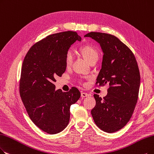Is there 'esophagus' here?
Returning <instances> with one entry per match:
<instances>
[{"mask_svg":"<svg viewBox=\"0 0 154 154\" xmlns=\"http://www.w3.org/2000/svg\"><path fill=\"white\" fill-rule=\"evenodd\" d=\"M81 96H82V97H88L89 94H88L87 93H85V92H82V93L81 94Z\"/></svg>","mask_w":154,"mask_h":154,"instance_id":"34e87169","label":"esophagus"}]
</instances>
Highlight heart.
<instances>
[{"instance_id":"b5f03b06","label":"heart","mask_w":154,"mask_h":154,"mask_svg":"<svg viewBox=\"0 0 154 154\" xmlns=\"http://www.w3.org/2000/svg\"><path fill=\"white\" fill-rule=\"evenodd\" d=\"M79 52L82 54L83 57L87 60L88 63L95 59L98 58V52L94 47L90 45H85L79 48ZM73 60V56L72 52L67 51L65 56V64L67 67H69Z\"/></svg>"}]
</instances>
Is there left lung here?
<instances>
[{
  "label": "left lung",
  "instance_id": "left-lung-1",
  "mask_svg": "<svg viewBox=\"0 0 154 154\" xmlns=\"http://www.w3.org/2000/svg\"><path fill=\"white\" fill-rule=\"evenodd\" d=\"M99 43L103 52L96 86L109 85L103 98L94 94L91 114L96 125L107 133L118 131L130 120L137 103L140 84L138 66L130 48L115 36L99 32L85 35Z\"/></svg>",
  "mask_w": 154,
  "mask_h": 154
}]
</instances>
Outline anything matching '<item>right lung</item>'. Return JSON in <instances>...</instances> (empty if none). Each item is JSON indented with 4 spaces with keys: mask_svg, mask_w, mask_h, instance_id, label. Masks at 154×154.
<instances>
[{
    "mask_svg": "<svg viewBox=\"0 0 154 154\" xmlns=\"http://www.w3.org/2000/svg\"><path fill=\"white\" fill-rule=\"evenodd\" d=\"M82 38L76 32L50 35L32 46L24 57L20 94L29 118L40 130L53 134L62 131L70 118V107L80 98L76 87L55 90V78L65 72L66 54Z\"/></svg>",
    "mask_w": 154,
    "mask_h": 154,
    "instance_id": "obj_1",
    "label": "right lung"
}]
</instances>
